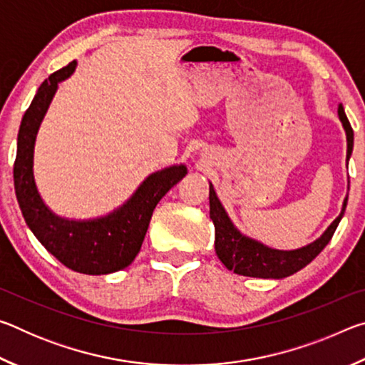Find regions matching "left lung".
<instances>
[{
	"instance_id": "left-lung-1",
	"label": "left lung",
	"mask_w": 365,
	"mask_h": 365,
	"mask_svg": "<svg viewBox=\"0 0 365 365\" xmlns=\"http://www.w3.org/2000/svg\"><path fill=\"white\" fill-rule=\"evenodd\" d=\"M338 117L343 123L346 141H348V151H346V164H348L354 146V133L341 104L338 106ZM346 205H348V195L343 201L341 212L327 227V230L320 235L316 242L298 250H274L257 242V240L246 237L233 225L217 195H215L212 183H209V207H211L209 215H211L215 228V252H217L220 262L228 270H233L238 275L256 277V279H285V277L293 275L302 267H306L329 245L339 220L343 219Z\"/></svg>"
}]
</instances>
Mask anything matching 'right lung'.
<instances>
[{"instance_id": "add662e5", "label": "right lung", "mask_w": 365, "mask_h": 365, "mask_svg": "<svg viewBox=\"0 0 365 365\" xmlns=\"http://www.w3.org/2000/svg\"><path fill=\"white\" fill-rule=\"evenodd\" d=\"M76 67L77 61H72L51 73L24 114L17 135L14 188L26 224L59 262L80 274L106 275L132 264L145 240L154 207L188 170L185 164H177L154 172L122 206L101 217L77 220L54 214L41 200L35 183V141L59 83L69 78Z\"/></svg>"}]
</instances>
